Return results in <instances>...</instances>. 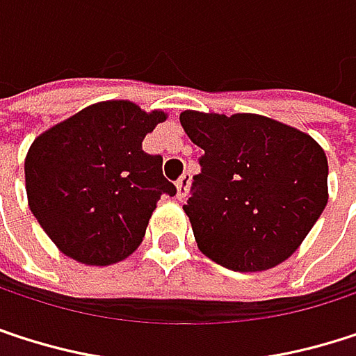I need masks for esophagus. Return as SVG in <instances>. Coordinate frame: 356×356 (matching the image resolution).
<instances>
[{
	"mask_svg": "<svg viewBox=\"0 0 356 356\" xmlns=\"http://www.w3.org/2000/svg\"><path fill=\"white\" fill-rule=\"evenodd\" d=\"M188 184H191V174H182L176 182V199L182 201L188 195Z\"/></svg>",
	"mask_w": 356,
	"mask_h": 356,
	"instance_id": "esophagus-1",
	"label": "esophagus"
}]
</instances>
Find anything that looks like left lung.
Instances as JSON below:
<instances>
[{
  "label": "left lung",
  "mask_w": 356,
  "mask_h": 356,
  "mask_svg": "<svg viewBox=\"0 0 356 356\" xmlns=\"http://www.w3.org/2000/svg\"><path fill=\"white\" fill-rule=\"evenodd\" d=\"M180 124L203 149L184 205L199 251L234 271L286 261L327 203V157L319 143L259 113L186 109Z\"/></svg>",
  "instance_id": "obj_1"
}]
</instances>
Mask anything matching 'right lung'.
<instances>
[{"mask_svg": "<svg viewBox=\"0 0 356 356\" xmlns=\"http://www.w3.org/2000/svg\"><path fill=\"white\" fill-rule=\"evenodd\" d=\"M168 113L101 101L41 132L24 159L29 207L54 245L85 266H111L145 238L161 195L176 186L143 138Z\"/></svg>", "mask_w": 356, "mask_h": 356, "instance_id": "add662e5", "label": "right lung"}]
</instances>
